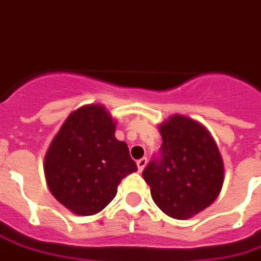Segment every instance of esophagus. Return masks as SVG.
<instances>
[{
	"label": "esophagus",
	"mask_w": 261,
	"mask_h": 261,
	"mask_svg": "<svg viewBox=\"0 0 261 261\" xmlns=\"http://www.w3.org/2000/svg\"><path fill=\"white\" fill-rule=\"evenodd\" d=\"M147 164H148L147 158L138 159V161H137V166H138V170H140V172H142V170H144V168L147 166Z\"/></svg>",
	"instance_id": "obj_1"
}]
</instances>
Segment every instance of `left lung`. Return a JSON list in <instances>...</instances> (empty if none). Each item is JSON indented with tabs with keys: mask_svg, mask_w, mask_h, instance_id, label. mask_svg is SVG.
Wrapping results in <instances>:
<instances>
[{
	"mask_svg": "<svg viewBox=\"0 0 261 261\" xmlns=\"http://www.w3.org/2000/svg\"><path fill=\"white\" fill-rule=\"evenodd\" d=\"M161 158L142 172L155 204L175 219L210 207L224 185V161L211 133L197 120L173 114L159 124Z\"/></svg>",
	"mask_w": 261,
	"mask_h": 261,
	"instance_id": "8db88e82",
	"label": "left lung"
}]
</instances>
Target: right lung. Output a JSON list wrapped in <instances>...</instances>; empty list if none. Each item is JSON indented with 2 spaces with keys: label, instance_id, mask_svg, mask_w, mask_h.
I'll list each match as a JSON object with an SVG mask.
<instances>
[{
  "label": "right lung",
  "instance_id": "1",
  "mask_svg": "<svg viewBox=\"0 0 261 261\" xmlns=\"http://www.w3.org/2000/svg\"><path fill=\"white\" fill-rule=\"evenodd\" d=\"M116 120L100 103L71 112L48 145L44 176L54 198L75 215H95L112 201L123 177L137 170Z\"/></svg>",
  "mask_w": 261,
  "mask_h": 261
}]
</instances>
